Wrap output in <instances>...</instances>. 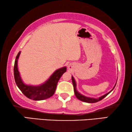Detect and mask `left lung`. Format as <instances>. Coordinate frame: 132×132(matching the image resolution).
Returning <instances> with one entry per match:
<instances>
[{
	"mask_svg": "<svg viewBox=\"0 0 132 132\" xmlns=\"http://www.w3.org/2000/svg\"><path fill=\"white\" fill-rule=\"evenodd\" d=\"M72 84H73V86H74V93H75V96H76L77 98L79 99V100H80L81 101H83V102H87V103H95L98 102L99 101H101L102 99H103L104 98H105L106 96L108 95L110 92L112 91V90L114 89V88L115 87V85L114 86L113 89H112L111 91L109 92L108 93H107V94H106L104 95H103L102 96L99 97V98L98 99H96V98H89V97H86L85 96H84L82 95L80 93H79L77 91V88H76V86H77V84H76V82H75V79L74 78V77L72 76Z\"/></svg>",
	"mask_w": 132,
	"mask_h": 132,
	"instance_id": "8db88e82",
	"label": "left lung"
}]
</instances>
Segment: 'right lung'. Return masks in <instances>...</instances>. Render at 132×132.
Listing matches in <instances>:
<instances>
[{
	"mask_svg": "<svg viewBox=\"0 0 132 132\" xmlns=\"http://www.w3.org/2000/svg\"><path fill=\"white\" fill-rule=\"evenodd\" d=\"M20 54V51L17 54L14 62V77L17 86L28 98L34 101H41L50 98L55 93L58 81L61 77L66 72V67L56 70L44 84L38 86L27 85L21 80L18 71L17 61Z\"/></svg>",
	"mask_w": 132,
	"mask_h": 132,
	"instance_id": "right-lung-1",
	"label": "right lung"
}]
</instances>
